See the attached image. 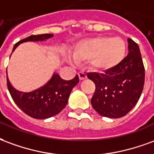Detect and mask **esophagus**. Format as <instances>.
I'll use <instances>...</instances> for the list:
<instances>
[{
  "label": "esophagus",
  "mask_w": 154,
  "mask_h": 154,
  "mask_svg": "<svg viewBox=\"0 0 154 154\" xmlns=\"http://www.w3.org/2000/svg\"><path fill=\"white\" fill-rule=\"evenodd\" d=\"M78 75H79V78L80 80H84L85 79L87 78V75H85V73L83 72V71H80V72L78 73Z\"/></svg>",
  "instance_id": "esophagus-1"
}]
</instances>
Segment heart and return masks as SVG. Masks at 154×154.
I'll use <instances>...</instances> for the list:
<instances>
[{
  "label": "heart",
  "instance_id": "b5f03b06",
  "mask_svg": "<svg viewBox=\"0 0 154 154\" xmlns=\"http://www.w3.org/2000/svg\"><path fill=\"white\" fill-rule=\"evenodd\" d=\"M126 44L122 38L98 36L79 42L74 47L73 57L69 61L76 64L80 60H89L95 70L106 71L118 66L125 57Z\"/></svg>",
  "mask_w": 154,
  "mask_h": 154
}]
</instances>
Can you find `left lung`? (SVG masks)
I'll use <instances>...</instances> for the list:
<instances>
[{
  "label": "left lung",
  "instance_id": "8db88e82",
  "mask_svg": "<svg viewBox=\"0 0 154 154\" xmlns=\"http://www.w3.org/2000/svg\"><path fill=\"white\" fill-rule=\"evenodd\" d=\"M128 56L118 66L104 74L88 73L96 89L91 99L99 115L120 118L127 114L140 99L144 85V67L140 48L128 38Z\"/></svg>",
  "mask_w": 154,
  "mask_h": 154
}]
</instances>
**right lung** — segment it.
<instances>
[{"label": "right lung", "instance_id": "add662e5", "mask_svg": "<svg viewBox=\"0 0 154 154\" xmlns=\"http://www.w3.org/2000/svg\"><path fill=\"white\" fill-rule=\"evenodd\" d=\"M51 33L31 35L18 42L12 52L18 46L26 42H42L53 37ZM7 87L11 97L20 109L27 115L35 119H48L57 115L68 103L73 88L79 83V76L70 80H64L56 72L51 78L40 88L31 92H21L13 87L8 78Z\"/></svg>", "mask_w": 154, "mask_h": 154}]
</instances>
